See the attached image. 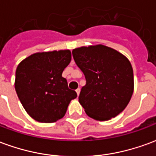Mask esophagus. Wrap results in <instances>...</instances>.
Here are the masks:
<instances>
[{"label":"esophagus","instance_id":"34e87169","mask_svg":"<svg viewBox=\"0 0 156 156\" xmlns=\"http://www.w3.org/2000/svg\"><path fill=\"white\" fill-rule=\"evenodd\" d=\"M76 93H77V94L79 95V94H80V88H78L77 89H76Z\"/></svg>","mask_w":156,"mask_h":156}]
</instances>
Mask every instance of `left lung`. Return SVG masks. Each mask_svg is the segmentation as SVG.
<instances>
[{"mask_svg":"<svg viewBox=\"0 0 156 156\" xmlns=\"http://www.w3.org/2000/svg\"><path fill=\"white\" fill-rule=\"evenodd\" d=\"M73 57L86 79L78 97L86 114L99 121L120 114L134 91V73L129 61L104 45L73 49Z\"/></svg>","mask_w":156,"mask_h":156,"instance_id":"8db88e82","label":"left lung"}]
</instances>
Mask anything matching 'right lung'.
Here are the masks:
<instances>
[{
  "label": "right lung",
  "mask_w": 156,
  "mask_h": 156,
  "mask_svg": "<svg viewBox=\"0 0 156 156\" xmlns=\"http://www.w3.org/2000/svg\"><path fill=\"white\" fill-rule=\"evenodd\" d=\"M69 50L38 52L29 56L16 71L15 89L32 119L53 123L63 117L77 93L68 88L62 73L71 62Z\"/></svg>",
  "instance_id": "1"
}]
</instances>
